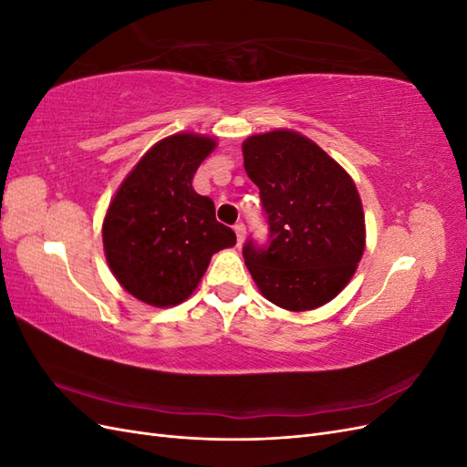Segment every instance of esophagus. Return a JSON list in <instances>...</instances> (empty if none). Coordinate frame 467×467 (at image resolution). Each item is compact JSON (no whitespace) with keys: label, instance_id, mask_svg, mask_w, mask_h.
<instances>
[{"label":"esophagus","instance_id":"1","mask_svg":"<svg viewBox=\"0 0 467 467\" xmlns=\"http://www.w3.org/2000/svg\"><path fill=\"white\" fill-rule=\"evenodd\" d=\"M234 232H235V235H237V245H242L244 239H245V225H244L242 222L235 223V225H234Z\"/></svg>","mask_w":467,"mask_h":467}]
</instances>
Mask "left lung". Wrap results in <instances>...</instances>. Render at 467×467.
Wrapping results in <instances>:
<instances>
[{
    "mask_svg": "<svg viewBox=\"0 0 467 467\" xmlns=\"http://www.w3.org/2000/svg\"><path fill=\"white\" fill-rule=\"evenodd\" d=\"M259 187L266 245H244L249 273L268 302L306 312L333 300L364 253V212L355 181L312 140L273 130L244 142Z\"/></svg>",
    "mask_w": 467,
    "mask_h": 467,
    "instance_id": "left-lung-1",
    "label": "left lung"
}]
</instances>
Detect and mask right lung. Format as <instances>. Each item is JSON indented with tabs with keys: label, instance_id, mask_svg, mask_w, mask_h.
Masks as SVG:
<instances>
[{
	"label": "right lung",
	"instance_id": "add662e5",
	"mask_svg": "<svg viewBox=\"0 0 467 467\" xmlns=\"http://www.w3.org/2000/svg\"><path fill=\"white\" fill-rule=\"evenodd\" d=\"M216 140L173 134L150 148L122 181L103 222L105 257L120 286L155 307L177 306L199 286L214 253L235 245L214 202L192 189Z\"/></svg>",
	"mask_w": 467,
	"mask_h": 467
}]
</instances>
